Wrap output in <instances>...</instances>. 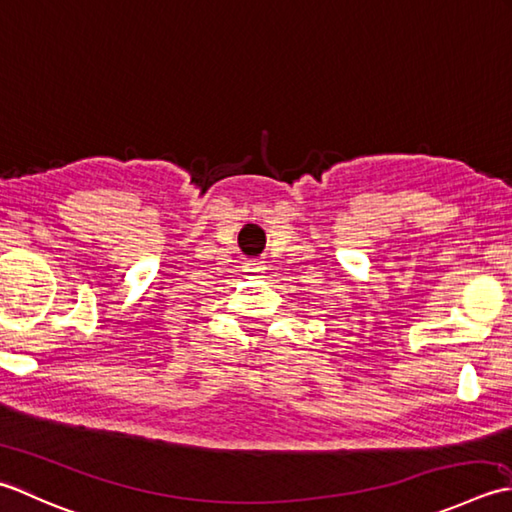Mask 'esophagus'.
<instances>
[{
	"mask_svg": "<svg viewBox=\"0 0 512 512\" xmlns=\"http://www.w3.org/2000/svg\"><path fill=\"white\" fill-rule=\"evenodd\" d=\"M245 271H247V274L256 276V274H260V271H263V265H260V263H247Z\"/></svg>",
	"mask_w": 512,
	"mask_h": 512,
	"instance_id": "obj_1",
	"label": "esophagus"
}]
</instances>
